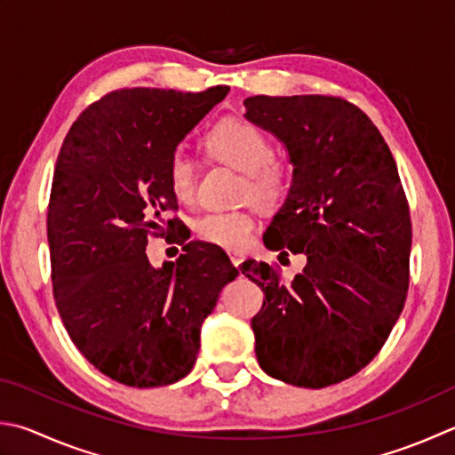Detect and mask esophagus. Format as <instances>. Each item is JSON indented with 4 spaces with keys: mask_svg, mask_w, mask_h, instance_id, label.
Here are the masks:
<instances>
[{
    "mask_svg": "<svg viewBox=\"0 0 455 455\" xmlns=\"http://www.w3.org/2000/svg\"><path fill=\"white\" fill-rule=\"evenodd\" d=\"M229 259H231V263L235 265V267H239V265L243 263V253L242 251H229Z\"/></svg>",
    "mask_w": 455,
    "mask_h": 455,
    "instance_id": "1",
    "label": "esophagus"
}]
</instances>
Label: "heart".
<instances>
[{
    "label": "heart",
    "instance_id": "1",
    "mask_svg": "<svg viewBox=\"0 0 455 455\" xmlns=\"http://www.w3.org/2000/svg\"><path fill=\"white\" fill-rule=\"evenodd\" d=\"M205 152L212 160L245 174L242 194L261 208L277 205L289 190L291 168L273 158L271 140L245 121H224L205 136ZM168 182L176 200L190 204L198 184V162L186 150H176L168 162ZM255 229L250 212H213L196 221L194 231L202 242L239 251L247 247Z\"/></svg>",
    "mask_w": 455,
    "mask_h": 455
}]
</instances>
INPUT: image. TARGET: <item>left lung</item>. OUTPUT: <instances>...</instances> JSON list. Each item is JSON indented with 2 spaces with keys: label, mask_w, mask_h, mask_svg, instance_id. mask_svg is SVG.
I'll return each instance as SVG.
<instances>
[{
  "label": "left lung",
  "mask_w": 455,
  "mask_h": 455,
  "mask_svg": "<svg viewBox=\"0 0 455 455\" xmlns=\"http://www.w3.org/2000/svg\"><path fill=\"white\" fill-rule=\"evenodd\" d=\"M243 105L293 168L263 243L307 257L291 281L277 265L243 263L265 293L251 319L257 361L293 387H331L379 355L404 308L412 226L396 162L371 118L342 99L257 94Z\"/></svg>",
  "instance_id": "obj_1"
}]
</instances>
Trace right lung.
Masks as SVG:
<instances>
[{"label":"right lung","mask_w":455,"mask_h":455,"mask_svg":"<svg viewBox=\"0 0 455 455\" xmlns=\"http://www.w3.org/2000/svg\"><path fill=\"white\" fill-rule=\"evenodd\" d=\"M228 92H110L83 110L59 152L47 213L55 303L83 356L126 387L184 379L202 323L239 275L224 250L204 242L162 267L147 255L162 213L178 208L170 156Z\"/></svg>","instance_id":"add662e5"}]
</instances>
